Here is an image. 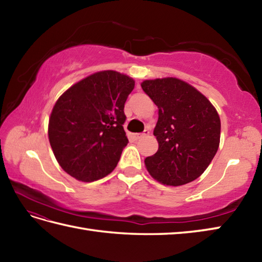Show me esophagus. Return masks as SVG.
Here are the masks:
<instances>
[{
    "label": "esophagus",
    "mask_w": 262,
    "mask_h": 262,
    "mask_svg": "<svg viewBox=\"0 0 262 262\" xmlns=\"http://www.w3.org/2000/svg\"><path fill=\"white\" fill-rule=\"evenodd\" d=\"M148 134H149L148 130H144V133H140V134H133V138H134L135 141H137V140H140V138L147 136Z\"/></svg>",
    "instance_id": "obj_1"
}]
</instances>
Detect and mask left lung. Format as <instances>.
I'll list each match as a JSON object with an SVG mask.
<instances>
[{
  "label": "left lung",
  "instance_id": "1",
  "mask_svg": "<svg viewBox=\"0 0 262 262\" xmlns=\"http://www.w3.org/2000/svg\"><path fill=\"white\" fill-rule=\"evenodd\" d=\"M143 91L158 105L153 134L159 149L146 169L163 185L182 186L204 173L219 149L221 120L204 94L176 77L143 81Z\"/></svg>",
  "mask_w": 262,
  "mask_h": 262
}]
</instances>
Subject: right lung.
Returning a JSON list of instances; mask_svg holds the SVG:
<instances>
[{"label":"right lung","instance_id":"add662e5","mask_svg":"<svg viewBox=\"0 0 262 262\" xmlns=\"http://www.w3.org/2000/svg\"><path fill=\"white\" fill-rule=\"evenodd\" d=\"M134 86L132 77L102 71L59 97L49 118L48 138L57 162L70 176L91 182L116 168L128 143L124 107Z\"/></svg>","mask_w":262,"mask_h":262}]
</instances>
